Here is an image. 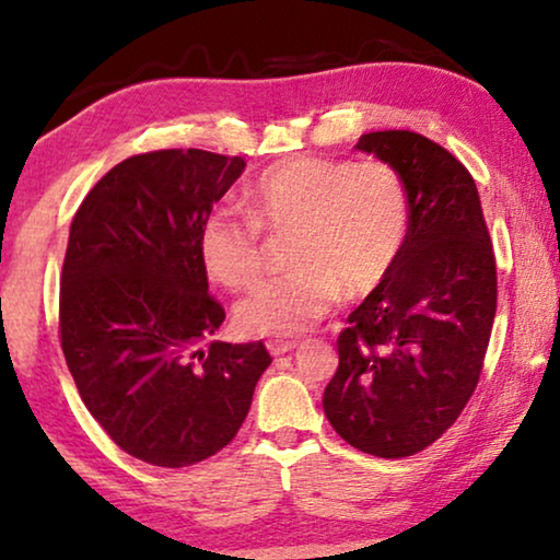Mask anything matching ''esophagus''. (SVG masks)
<instances>
[{
  "mask_svg": "<svg viewBox=\"0 0 560 560\" xmlns=\"http://www.w3.org/2000/svg\"><path fill=\"white\" fill-rule=\"evenodd\" d=\"M295 347H298V341H285V339H270V341H267V351H270L272 357L288 354V351H293Z\"/></svg>",
  "mask_w": 560,
  "mask_h": 560,
  "instance_id": "34e87169",
  "label": "esophagus"
}]
</instances>
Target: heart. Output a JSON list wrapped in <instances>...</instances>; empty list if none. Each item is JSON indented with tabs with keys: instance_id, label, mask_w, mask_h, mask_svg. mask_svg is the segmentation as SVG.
Masks as SVG:
<instances>
[{
	"instance_id": "1",
	"label": "heart",
	"mask_w": 560,
	"mask_h": 560,
	"mask_svg": "<svg viewBox=\"0 0 560 560\" xmlns=\"http://www.w3.org/2000/svg\"><path fill=\"white\" fill-rule=\"evenodd\" d=\"M247 211L219 206L198 229V257L226 288H247L265 267L262 234H290L295 272L265 280L236 303L249 336H295L339 301L370 295L389 278L410 224L405 186L380 160L301 158L272 165L247 188Z\"/></svg>"
}]
</instances>
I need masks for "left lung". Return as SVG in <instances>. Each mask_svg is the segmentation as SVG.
Listing matches in <instances>:
<instances>
[{"mask_svg": "<svg viewBox=\"0 0 560 560\" xmlns=\"http://www.w3.org/2000/svg\"><path fill=\"white\" fill-rule=\"evenodd\" d=\"M400 175L410 206L389 278L349 313L324 412L351 446L405 458L439 441L477 389L497 313V262L471 173L439 142L362 135Z\"/></svg>", "mask_w": 560, "mask_h": 560, "instance_id": "obj_1", "label": "left lung"}]
</instances>
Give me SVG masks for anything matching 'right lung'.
<instances>
[{
	"instance_id": "add662e5",
	"label": "right lung",
	"mask_w": 560,
	"mask_h": 560,
	"mask_svg": "<svg viewBox=\"0 0 560 560\" xmlns=\"http://www.w3.org/2000/svg\"><path fill=\"white\" fill-rule=\"evenodd\" d=\"M242 158L155 150L114 165L75 211L60 272L58 334L91 416L129 456L165 469L203 462L247 418L272 357L211 341L198 229Z\"/></svg>"
}]
</instances>
